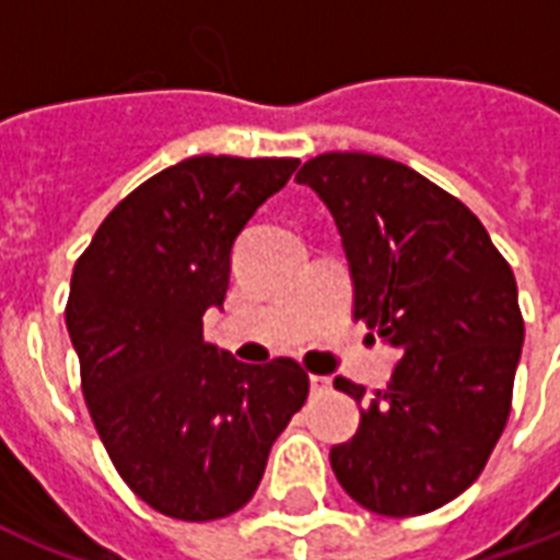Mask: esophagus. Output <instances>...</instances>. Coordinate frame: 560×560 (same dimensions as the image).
<instances>
[{
    "instance_id": "34e87169",
    "label": "esophagus",
    "mask_w": 560,
    "mask_h": 560,
    "mask_svg": "<svg viewBox=\"0 0 560 560\" xmlns=\"http://www.w3.org/2000/svg\"><path fill=\"white\" fill-rule=\"evenodd\" d=\"M328 387H331V378H326V375H311V394H326Z\"/></svg>"
}]
</instances>
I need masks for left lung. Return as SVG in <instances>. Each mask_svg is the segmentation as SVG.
<instances>
[{"label": "left lung", "instance_id": "8db88e82", "mask_svg": "<svg viewBox=\"0 0 560 560\" xmlns=\"http://www.w3.org/2000/svg\"><path fill=\"white\" fill-rule=\"evenodd\" d=\"M296 182L335 217L352 317L399 349L331 469L373 514H429L479 479L511 413L526 331L514 272L467 205L399 161L326 152ZM335 387L364 399L349 378Z\"/></svg>", "mask_w": 560, "mask_h": 560}]
</instances>
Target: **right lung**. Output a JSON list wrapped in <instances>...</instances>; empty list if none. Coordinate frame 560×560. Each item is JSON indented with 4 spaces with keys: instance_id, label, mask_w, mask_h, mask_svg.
<instances>
[{
    "instance_id": "1",
    "label": "right lung",
    "mask_w": 560,
    "mask_h": 560,
    "mask_svg": "<svg viewBox=\"0 0 560 560\" xmlns=\"http://www.w3.org/2000/svg\"><path fill=\"white\" fill-rule=\"evenodd\" d=\"M299 158L196 155L128 194L70 281L81 394L128 488L166 517L220 520L258 490L276 438L305 405L293 358L241 364L205 343L232 252Z\"/></svg>"
}]
</instances>
